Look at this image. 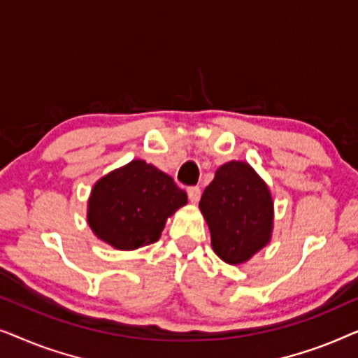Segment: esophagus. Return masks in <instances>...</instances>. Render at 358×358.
Here are the masks:
<instances>
[{"instance_id": "obj_1", "label": "esophagus", "mask_w": 358, "mask_h": 358, "mask_svg": "<svg viewBox=\"0 0 358 358\" xmlns=\"http://www.w3.org/2000/svg\"><path fill=\"white\" fill-rule=\"evenodd\" d=\"M200 187H189L187 189V195H189V200L192 203H197L199 200H200Z\"/></svg>"}]
</instances>
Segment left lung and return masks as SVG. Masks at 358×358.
<instances>
[{"instance_id":"obj_1","label":"left lung","mask_w":358,"mask_h":358,"mask_svg":"<svg viewBox=\"0 0 358 358\" xmlns=\"http://www.w3.org/2000/svg\"><path fill=\"white\" fill-rule=\"evenodd\" d=\"M217 256L231 266L267 246L273 229L271 190L244 161L220 166L199 203Z\"/></svg>"}]
</instances>
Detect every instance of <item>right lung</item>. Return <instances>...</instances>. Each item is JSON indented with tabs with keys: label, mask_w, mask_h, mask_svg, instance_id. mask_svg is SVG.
Instances as JSON below:
<instances>
[{
	"label": "right lung",
	"mask_w": 358,
	"mask_h": 358,
	"mask_svg": "<svg viewBox=\"0 0 358 358\" xmlns=\"http://www.w3.org/2000/svg\"><path fill=\"white\" fill-rule=\"evenodd\" d=\"M187 203L171 176L134 159L97 180L87 200V223L102 241L120 251L156 243L166 220Z\"/></svg>",
	"instance_id": "1"
}]
</instances>
